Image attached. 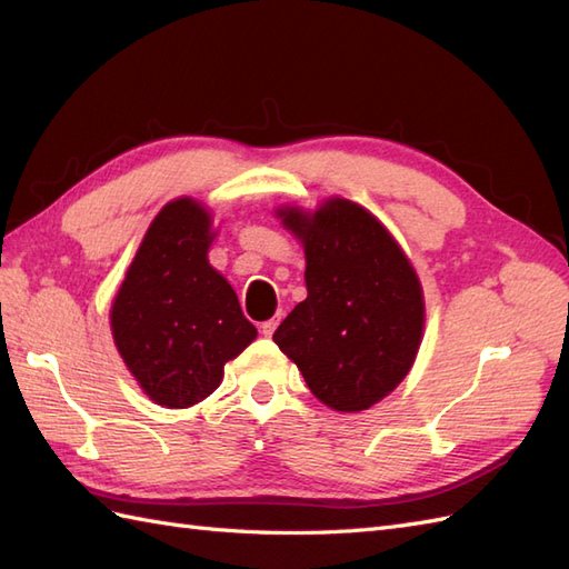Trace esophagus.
Wrapping results in <instances>:
<instances>
[{
    "label": "esophagus",
    "instance_id": "34e87169",
    "mask_svg": "<svg viewBox=\"0 0 569 569\" xmlns=\"http://www.w3.org/2000/svg\"><path fill=\"white\" fill-rule=\"evenodd\" d=\"M280 318H282V313H278L274 318H270V320H266L263 326H260V332H263L266 337H272V332L278 330V326H280Z\"/></svg>",
    "mask_w": 569,
    "mask_h": 569
}]
</instances>
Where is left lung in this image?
<instances>
[{
    "label": "left lung",
    "instance_id": "obj_1",
    "mask_svg": "<svg viewBox=\"0 0 569 569\" xmlns=\"http://www.w3.org/2000/svg\"><path fill=\"white\" fill-rule=\"evenodd\" d=\"M278 214L303 243L309 297L272 340L322 405L368 409L417 359L423 332L417 272L388 229L345 198H332L311 218L297 208Z\"/></svg>",
    "mask_w": 569,
    "mask_h": 569
}]
</instances>
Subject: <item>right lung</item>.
Here are the masks:
<instances>
[{
    "mask_svg": "<svg viewBox=\"0 0 569 569\" xmlns=\"http://www.w3.org/2000/svg\"><path fill=\"white\" fill-rule=\"evenodd\" d=\"M210 214L191 198L152 220L112 306L121 359L146 395L183 409L206 399L222 368L256 340L234 289L208 263Z\"/></svg>",
    "mask_w": 569,
    "mask_h": 569,
    "instance_id": "right-lung-1",
    "label": "right lung"
}]
</instances>
